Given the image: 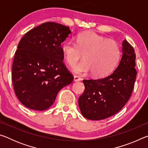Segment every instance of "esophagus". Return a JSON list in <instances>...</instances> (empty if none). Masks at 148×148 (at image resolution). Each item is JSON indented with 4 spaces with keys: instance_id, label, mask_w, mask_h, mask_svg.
I'll list each match as a JSON object with an SVG mask.
<instances>
[{
    "instance_id": "1",
    "label": "esophagus",
    "mask_w": 148,
    "mask_h": 148,
    "mask_svg": "<svg viewBox=\"0 0 148 148\" xmlns=\"http://www.w3.org/2000/svg\"><path fill=\"white\" fill-rule=\"evenodd\" d=\"M81 79H82L81 77H80L78 76H76V75H75V76H74V82H79Z\"/></svg>"
}]
</instances>
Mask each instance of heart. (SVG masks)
Segmentation results:
<instances>
[{"mask_svg": "<svg viewBox=\"0 0 148 148\" xmlns=\"http://www.w3.org/2000/svg\"><path fill=\"white\" fill-rule=\"evenodd\" d=\"M76 43L71 39H66L61 46L70 66H74L81 57V52H84V60L72 68L75 73L92 72V74L96 77L106 76L114 71L119 61L121 50L117 42L94 32L78 34Z\"/></svg>", "mask_w": 148, "mask_h": 148, "instance_id": "obj_1", "label": "heart"}]
</instances>
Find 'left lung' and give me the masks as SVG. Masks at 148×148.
Here are the masks:
<instances>
[{"mask_svg":"<svg viewBox=\"0 0 148 148\" xmlns=\"http://www.w3.org/2000/svg\"><path fill=\"white\" fill-rule=\"evenodd\" d=\"M122 56L114 71L101 79H84V93L78 105L84 117L101 120L114 116L131 97L136 79V54L126 40L122 42Z\"/></svg>","mask_w":148,"mask_h":148,"instance_id":"8db88e82","label":"left lung"}]
</instances>
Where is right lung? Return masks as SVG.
Masks as SVG:
<instances>
[{"instance_id": "1", "label": "right lung", "mask_w": 148, "mask_h": 148, "mask_svg": "<svg viewBox=\"0 0 148 148\" xmlns=\"http://www.w3.org/2000/svg\"><path fill=\"white\" fill-rule=\"evenodd\" d=\"M71 33L69 27L46 22L30 30L19 42L12 79L15 93L25 106L38 111L48 109L60 90L73 81L62 62L61 49Z\"/></svg>"}]
</instances>
